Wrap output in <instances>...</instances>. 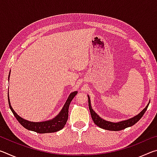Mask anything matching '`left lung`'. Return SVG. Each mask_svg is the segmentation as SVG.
I'll return each instance as SVG.
<instances>
[{"label":"left lung","mask_w":157,"mask_h":157,"mask_svg":"<svg viewBox=\"0 0 157 157\" xmlns=\"http://www.w3.org/2000/svg\"><path fill=\"white\" fill-rule=\"evenodd\" d=\"M87 96H88V98H89V108L90 112H91V118L93 119V121H94V123L96 124L97 126L100 127V128H102L107 130H111V131H120V130L125 129L127 127H132L134 125V124H136L137 122L143 117V114L145 113V111L147 110L148 105L150 104V101H149V103L147 104V105L146 106L145 108L143 109L140 111L138 115L134 116L133 118H129L128 120L119 121L118 123H112V122L104 120V119L98 116V114L95 112L94 110H93L89 95H87Z\"/></svg>","instance_id":"obj_1"}]
</instances>
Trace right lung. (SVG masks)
<instances>
[{"label":"right lung","mask_w":157,"mask_h":157,"mask_svg":"<svg viewBox=\"0 0 157 157\" xmlns=\"http://www.w3.org/2000/svg\"><path fill=\"white\" fill-rule=\"evenodd\" d=\"M10 72L9 74L8 79H10ZM78 94V91H73L71 93L70 95H68V98L67 100L66 101L64 105H63L62 110L60 112L57 114V115L53 118L52 119H50L48 121H42V122H31L25 120V119L23 118L18 115V114L15 112L14 110L11 106V103L10 101L9 98V90H8V102L9 106L11 111H12L14 116L17 119V121L19 122V123L24 127L25 129L30 131H33L39 134H45V133H52L56 132L59 131L62 129L64 127L65 124L67 122L68 118V108L70 106L71 102L74 98V97Z\"/></svg>","instance_id":"1"}]
</instances>
